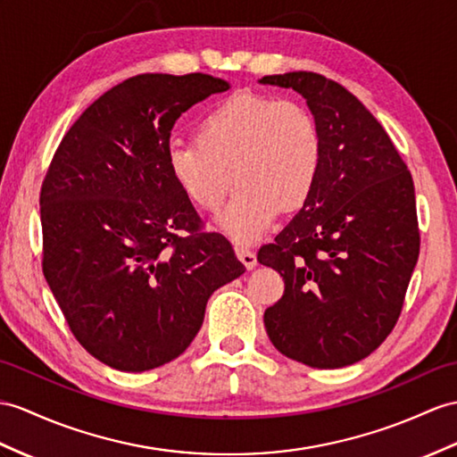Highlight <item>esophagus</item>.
Instances as JSON below:
<instances>
[{
	"mask_svg": "<svg viewBox=\"0 0 457 457\" xmlns=\"http://www.w3.org/2000/svg\"><path fill=\"white\" fill-rule=\"evenodd\" d=\"M235 250H237L238 260H240L244 265H246V270H253V267L258 265V258H255V252L250 250L248 246H244V244H237Z\"/></svg>",
	"mask_w": 457,
	"mask_h": 457,
	"instance_id": "esophagus-1",
	"label": "esophagus"
}]
</instances>
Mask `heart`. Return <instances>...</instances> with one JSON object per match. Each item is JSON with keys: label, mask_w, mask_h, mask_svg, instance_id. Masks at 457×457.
<instances>
[{"label": "heart", "mask_w": 457, "mask_h": 457, "mask_svg": "<svg viewBox=\"0 0 457 457\" xmlns=\"http://www.w3.org/2000/svg\"><path fill=\"white\" fill-rule=\"evenodd\" d=\"M321 164L314 116L298 100L237 93L199 121L197 139H170L166 166L178 187L204 211H217L232 182L235 195L217 225L250 242L277 211H295L312 194Z\"/></svg>", "instance_id": "obj_1"}]
</instances>
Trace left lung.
<instances>
[{"label": "left lung", "instance_id": "left-lung-1", "mask_svg": "<svg viewBox=\"0 0 457 457\" xmlns=\"http://www.w3.org/2000/svg\"><path fill=\"white\" fill-rule=\"evenodd\" d=\"M260 83L303 95L321 137L312 194L258 253L285 281L263 324L285 357L341 369L380 347L402 312L420 244L413 178L378 120L339 83L312 71Z\"/></svg>", "mask_w": 457, "mask_h": 457}]
</instances>
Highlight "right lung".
Wrapping results in <instances>:
<instances>
[{"label": "right lung", "instance_id": "right-lung-1", "mask_svg": "<svg viewBox=\"0 0 457 457\" xmlns=\"http://www.w3.org/2000/svg\"><path fill=\"white\" fill-rule=\"evenodd\" d=\"M228 88L207 73L136 75L95 100L54 154L40 192L44 277L75 339L110 369L180 357L209 296L246 271L225 237L199 232L166 166L174 121Z\"/></svg>", "mask_w": 457, "mask_h": 457}]
</instances>
